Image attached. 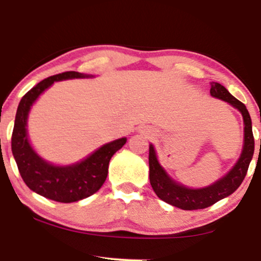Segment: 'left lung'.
I'll return each instance as SVG.
<instances>
[{
    "label": "left lung",
    "mask_w": 261,
    "mask_h": 261,
    "mask_svg": "<svg viewBox=\"0 0 261 261\" xmlns=\"http://www.w3.org/2000/svg\"><path fill=\"white\" fill-rule=\"evenodd\" d=\"M210 93H211L212 97L222 99L237 108L243 115V151H242L241 158L237 162L236 166L222 179L214 182L210 187L202 189H189L169 178L168 174L164 172V169L158 163L153 146H149V182H151L152 189L161 200L181 210L206 208L234 193L239 188V185L242 184V181L244 180L254 154V136L253 130H251V119L244 104L233 97L222 85L217 82L211 83Z\"/></svg>",
    "instance_id": "left-lung-1"
}]
</instances>
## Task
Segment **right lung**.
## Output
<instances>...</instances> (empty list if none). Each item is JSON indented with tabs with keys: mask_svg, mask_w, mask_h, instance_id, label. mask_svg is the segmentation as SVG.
I'll list each match as a JSON object with an SVG mask.
<instances>
[{
	"mask_svg": "<svg viewBox=\"0 0 261 261\" xmlns=\"http://www.w3.org/2000/svg\"><path fill=\"white\" fill-rule=\"evenodd\" d=\"M81 77L87 76L67 71L47 77L33 87L19 101L12 133V153L27 187L39 195L59 202L79 201L97 193L107 179L110 158L126 143V139L113 141L101 146L85 161L68 167H56L47 163L29 145L27 118L33 103L55 81Z\"/></svg>",
	"mask_w": 261,
	"mask_h": 261,
	"instance_id": "1",
	"label": "right lung"
}]
</instances>
